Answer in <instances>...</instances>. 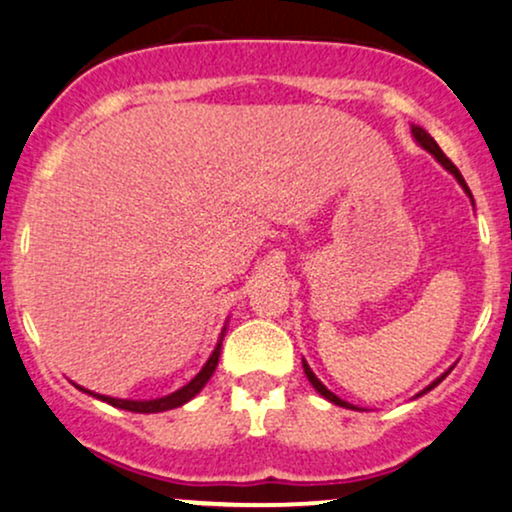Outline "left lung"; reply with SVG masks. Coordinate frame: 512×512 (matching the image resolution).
<instances>
[{"label": "left lung", "instance_id": "obj_1", "mask_svg": "<svg viewBox=\"0 0 512 512\" xmlns=\"http://www.w3.org/2000/svg\"><path fill=\"white\" fill-rule=\"evenodd\" d=\"M411 134H414V139H416V142H419L421 146H424V149L428 151V154H433V156H436V161L440 163V166H443L445 170H450V173H452V175H455V178H457V182H460V185H462V190H464V192H467V195H469V197H472V192H469V187H467V182H464V178H462V173H460V170H457V166H455V163H452V161H450V158H448V156H445V154H443V151H440V146L436 144V139H433V137H431V134H428L424 127H416V125H411ZM303 370H305V375H308L310 385H313V387H315V390H317V392H320V395H322V397H325V399H330V402H332V404H339V407H346V409H356V407H354V404L344 402V399H339L337 395H334V392H330V390H327V387H325V385H322V383H320V380H317V375L313 373V370H310V366H308V363H305V361H303ZM450 370H452V368H450ZM450 370H445V373H443V375H440V378H438V380H433V383H431V385H428L424 392H428V390H433V387H436V385L440 383V380H445V375H448V373H450ZM424 392H421V395H424Z\"/></svg>", "mask_w": 512, "mask_h": 512}]
</instances>
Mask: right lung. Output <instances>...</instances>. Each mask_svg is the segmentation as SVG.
<instances>
[{
  "instance_id": "obj_1",
  "label": "right lung",
  "mask_w": 512,
  "mask_h": 512,
  "mask_svg": "<svg viewBox=\"0 0 512 512\" xmlns=\"http://www.w3.org/2000/svg\"><path fill=\"white\" fill-rule=\"evenodd\" d=\"M226 330V327H223ZM221 339H223V332H221ZM221 339L219 344H216L214 354L209 356V361L204 363V368L199 370L195 378L190 380L185 387H180V390H175L173 395H166V397H158V399H144V402H137V399H115V397H105V395H96V392L91 390H84L81 385H76V390L81 392H88V395L103 399V402L113 404L117 409H125V411H134V414H156V411H168V409H175V407H182L185 402H190L192 397L199 395V390H202L204 385L209 383V378L214 375L216 366H219V356H221Z\"/></svg>"
}]
</instances>
